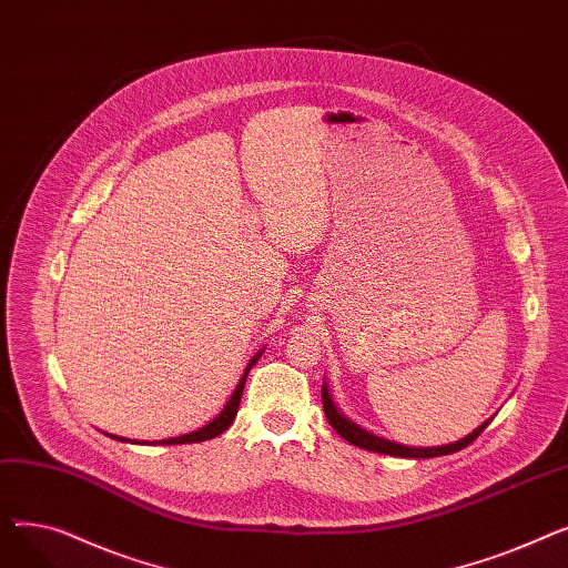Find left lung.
<instances>
[{"label":"left lung","instance_id":"8db88e82","mask_svg":"<svg viewBox=\"0 0 568 568\" xmlns=\"http://www.w3.org/2000/svg\"><path fill=\"white\" fill-rule=\"evenodd\" d=\"M322 407H324V414H326V422L332 424V428L343 439H347L354 446H359V449H368V452H375V454H389V456H398V458H435V456L456 454V452L465 449V446L471 444L476 437H479L486 430V426L490 424V422H486L481 428H476L474 433H469L460 442L437 446V449H416V446H403V444H396V442H389V439H382V437L359 428L356 424H352L347 416H343L338 412V407L334 405L332 394H329V389H326V384H322Z\"/></svg>","mask_w":568,"mask_h":568}]
</instances>
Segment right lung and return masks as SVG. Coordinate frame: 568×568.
<instances>
[{
	"label": "right lung",
	"instance_id": "1",
	"mask_svg": "<svg viewBox=\"0 0 568 568\" xmlns=\"http://www.w3.org/2000/svg\"><path fill=\"white\" fill-rule=\"evenodd\" d=\"M262 352H264V349H262ZM262 352L253 356L251 364L246 366V371H244V375H242V379H239L236 389L232 392V396H230L227 405L223 407V412L216 416L214 422H209L204 428H200V430H195V433H189V435H182V437H172V439H163L161 444H191V442H204V439H212V437H219L221 433H225V430L232 426L234 416H236V409H239V400H242V394H244V384H246L248 371L255 366V362L260 359ZM114 439H122V437H114Z\"/></svg>",
	"mask_w": 568,
	"mask_h": 568
}]
</instances>
